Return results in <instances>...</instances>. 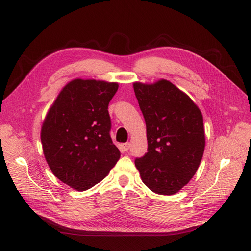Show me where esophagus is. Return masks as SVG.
Masks as SVG:
<instances>
[{
	"instance_id": "1",
	"label": "esophagus",
	"mask_w": 251,
	"mask_h": 251,
	"mask_svg": "<svg viewBox=\"0 0 251 251\" xmlns=\"http://www.w3.org/2000/svg\"><path fill=\"white\" fill-rule=\"evenodd\" d=\"M130 146H131V143H130V142L123 143V148H124V150H125V151H127L128 149H130Z\"/></svg>"
}]
</instances>
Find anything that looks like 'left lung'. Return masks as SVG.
Returning <instances> with one entry per match:
<instances>
[{"instance_id": "left-lung-1", "label": "left lung", "mask_w": 251, "mask_h": 251, "mask_svg": "<svg viewBox=\"0 0 251 251\" xmlns=\"http://www.w3.org/2000/svg\"><path fill=\"white\" fill-rule=\"evenodd\" d=\"M133 87L148 138V153L136 158L135 165L151 192L174 195L191 181L202 160V113L191 97L166 79L136 81Z\"/></svg>"}]
</instances>
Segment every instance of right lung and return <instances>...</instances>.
<instances>
[{
    "label": "right lung",
    "mask_w": 251,
    "mask_h": 251,
    "mask_svg": "<svg viewBox=\"0 0 251 251\" xmlns=\"http://www.w3.org/2000/svg\"><path fill=\"white\" fill-rule=\"evenodd\" d=\"M117 82L73 79L60 91L42 126L44 156L54 176L82 192L100 182L120 151L110 136L109 102Z\"/></svg>",
    "instance_id": "obj_1"
}]
</instances>
